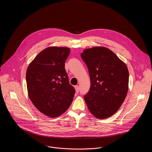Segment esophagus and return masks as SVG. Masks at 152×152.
<instances>
[{
	"instance_id": "obj_1",
	"label": "esophagus",
	"mask_w": 152,
	"mask_h": 152,
	"mask_svg": "<svg viewBox=\"0 0 152 152\" xmlns=\"http://www.w3.org/2000/svg\"><path fill=\"white\" fill-rule=\"evenodd\" d=\"M75 88L76 92L77 94H78L79 92V87L78 86H75Z\"/></svg>"
}]
</instances>
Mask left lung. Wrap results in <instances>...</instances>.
Here are the masks:
<instances>
[{"label":"left lung","instance_id":"left-lung-1","mask_svg":"<svg viewBox=\"0 0 152 152\" xmlns=\"http://www.w3.org/2000/svg\"><path fill=\"white\" fill-rule=\"evenodd\" d=\"M81 57L86 64L91 88L84 100L94 116L104 119L113 115L128 91L129 71L125 63L104 47L86 49Z\"/></svg>","mask_w":152,"mask_h":152}]
</instances>
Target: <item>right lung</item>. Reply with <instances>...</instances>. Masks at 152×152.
<instances>
[{
	"label": "right lung",
	"instance_id": "obj_1",
	"mask_svg": "<svg viewBox=\"0 0 152 152\" xmlns=\"http://www.w3.org/2000/svg\"><path fill=\"white\" fill-rule=\"evenodd\" d=\"M70 53L68 47H50L41 51L29 64L26 81L29 99L40 112L50 117L64 113L75 93L65 69Z\"/></svg>",
	"mask_w": 152,
	"mask_h": 152
}]
</instances>
